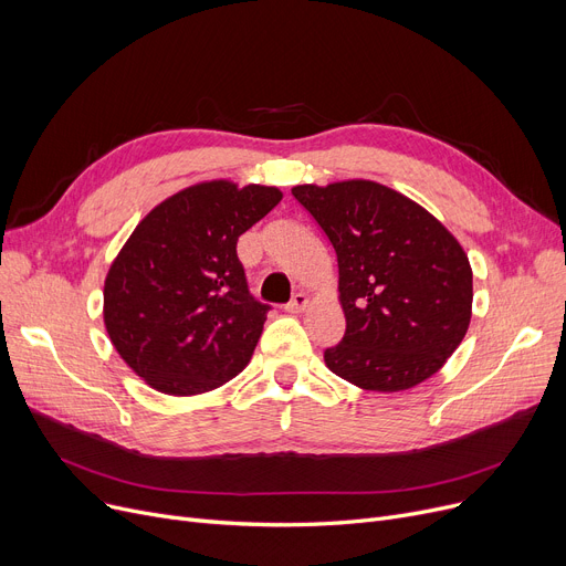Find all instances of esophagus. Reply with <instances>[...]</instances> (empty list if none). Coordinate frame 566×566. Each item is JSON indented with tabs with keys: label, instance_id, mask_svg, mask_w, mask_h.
Returning a JSON list of instances; mask_svg holds the SVG:
<instances>
[{
	"label": "esophagus",
	"instance_id": "esophagus-1",
	"mask_svg": "<svg viewBox=\"0 0 566 566\" xmlns=\"http://www.w3.org/2000/svg\"><path fill=\"white\" fill-rule=\"evenodd\" d=\"M307 305H310V298H307V293H303V291H298L293 295V298L286 303V312H291V314H298V312H303V310H307Z\"/></svg>",
	"mask_w": 566,
	"mask_h": 566
}]
</instances>
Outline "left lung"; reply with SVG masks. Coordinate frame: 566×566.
<instances>
[{
	"label": "left lung",
	"mask_w": 566,
	"mask_h": 566,
	"mask_svg": "<svg viewBox=\"0 0 566 566\" xmlns=\"http://www.w3.org/2000/svg\"><path fill=\"white\" fill-rule=\"evenodd\" d=\"M291 195L328 238L339 265L346 333L325 365L374 392L433 376L465 337L472 271L463 248L422 206L374 181Z\"/></svg>",
	"instance_id": "8db88e82"
}]
</instances>
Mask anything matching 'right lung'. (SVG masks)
I'll list each match as a JSON object with an SVG mask.
<instances>
[{
    "label": "right lung",
    "instance_id": "1",
    "mask_svg": "<svg viewBox=\"0 0 566 566\" xmlns=\"http://www.w3.org/2000/svg\"><path fill=\"white\" fill-rule=\"evenodd\" d=\"M280 199L277 188L201 184L156 206L118 252L105 328L151 388L208 392L250 363L271 305L250 293L235 243Z\"/></svg>",
    "mask_w": 566,
    "mask_h": 566
}]
</instances>
